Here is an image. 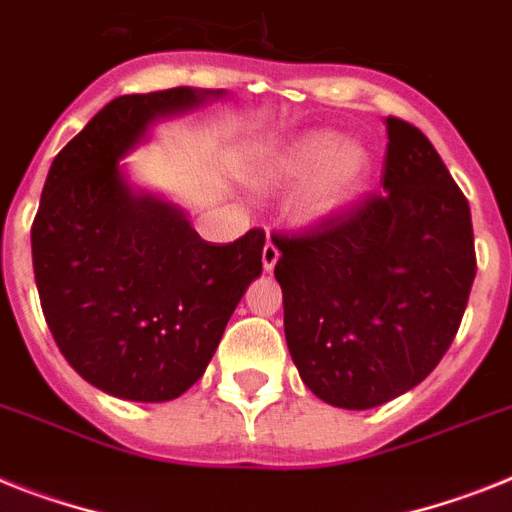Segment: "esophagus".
<instances>
[{"label": "esophagus", "mask_w": 512, "mask_h": 512, "mask_svg": "<svg viewBox=\"0 0 512 512\" xmlns=\"http://www.w3.org/2000/svg\"><path fill=\"white\" fill-rule=\"evenodd\" d=\"M277 261H280V251H277V246H274L272 240L266 243L264 251H261V264H264V272H272L274 266H277Z\"/></svg>", "instance_id": "1"}]
</instances>
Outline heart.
<instances>
[{
  "instance_id": "1",
  "label": "heart",
  "mask_w": 512,
  "mask_h": 512,
  "mask_svg": "<svg viewBox=\"0 0 512 512\" xmlns=\"http://www.w3.org/2000/svg\"><path fill=\"white\" fill-rule=\"evenodd\" d=\"M371 159L361 143L340 141L329 130L303 133L266 149L251 167V183L259 190L303 185L295 211L303 222L335 217L361 193Z\"/></svg>"
}]
</instances>
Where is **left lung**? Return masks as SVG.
<instances>
[{"mask_svg":"<svg viewBox=\"0 0 512 512\" xmlns=\"http://www.w3.org/2000/svg\"><path fill=\"white\" fill-rule=\"evenodd\" d=\"M384 125V193L272 238L287 350L308 390L348 411L432 374L476 277L466 196L421 130L398 117Z\"/></svg>","mask_w":512,"mask_h":512,"instance_id":"8db88e82","label":"left lung"}]
</instances>
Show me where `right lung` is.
<instances>
[{"mask_svg":"<svg viewBox=\"0 0 512 512\" xmlns=\"http://www.w3.org/2000/svg\"><path fill=\"white\" fill-rule=\"evenodd\" d=\"M222 96L188 86L117 96L46 175L31 230L38 298L59 353L112 398L164 403L190 390L261 274L264 232L206 243L120 164L151 125Z\"/></svg>","mask_w":512,"mask_h":512,"instance_id":"right-lung-1","label":"right lung"}]
</instances>
